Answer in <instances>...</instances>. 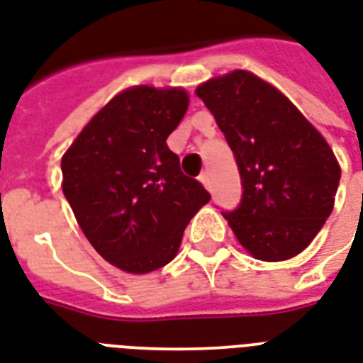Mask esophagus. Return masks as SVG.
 Here are the masks:
<instances>
[{"mask_svg":"<svg viewBox=\"0 0 363 363\" xmlns=\"http://www.w3.org/2000/svg\"><path fill=\"white\" fill-rule=\"evenodd\" d=\"M199 179H201V184L204 185L206 189H212V179H210V172H206V170H204V172L199 176Z\"/></svg>","mask_w":363,"mask_h":363,"instance_id":"obj_1","label":"esophagus"}]
</instances>
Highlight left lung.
I'll list each match as a JSON object with an SVG mask.
<instances>
[{
    "mask_svg": "<svg viewBox=\"0 0 363 363\" xmlns=\"http://www.w3.org/2000/svg\"><path fill=\"white\" fill-rule=\"evenodd\" d=\"M196 96L240 174V202L221 212L238 242L261 261L303 252L330 218L341 179L324 136L282 92L244 69L202 83Z\"/></svg>",
    "mask_w": 363,
    "mask_h": 363,
    "instance_id": "left-lung-1",
    "label": "left lung"
}]
</instances>
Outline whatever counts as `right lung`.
I'll return each mask as SVG.
<instances>
[{"mask_svg": "<svg viewBox=\"0 0 363 363\" xmlns=\"http://www.w3.org/2000/svg\"><path fill=\"white\" fill-rule=\"evenodd\" d=\"M189 106L182 89L134 86L109 100L62 157V191L89 242L126 272L174 259L184 229L210 201L167 138Z\"/></svg>", "mask_w": 363, "mask_h": 363, "instance_id": "1", "label": "right lung"}]
</instances>
